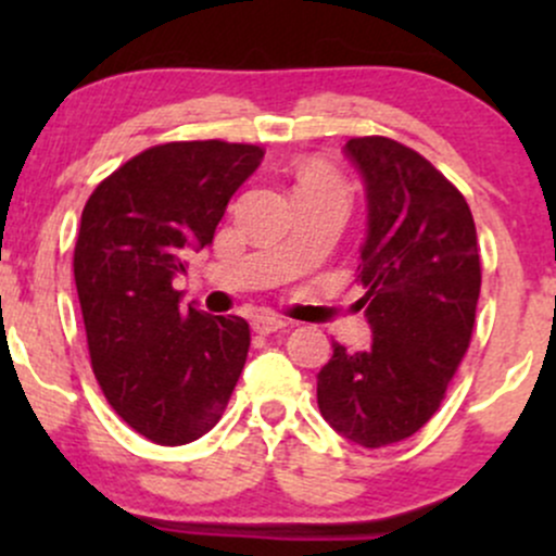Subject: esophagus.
I'll return each instance as SVG.
<instances>
[{"label":"esophagus","mask_w":556,"mask_h":556,"mask_svg":"<svg viewBox=\"0 0 556 556\" xmlns=\"http://www.w3.org/2000/svg\"><path fill=\"white\" fill-rule=\"evenodd\" d=\"M251 327H253V331H256V334H274V331H279L285 327V321L279 316H274V314H256V316H253Z\"/></svg>","instance_id":"34e87169"}]
</instances>
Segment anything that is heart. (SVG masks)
<instances>
[{"mask_svg": "<svg viewBox=\"0 0 556 556\" xmlns=\"http://www.w3.org/2000/svg\"><path fill=\"white\" fill-rule=\"evenodd\" d=\"M298 188H337V182L331 180L329 175H324V172L308 169L303 172V177H300Z\"/></svg>", "mask_w": 556, "mask_h": 556, "instance_id": "b5f03b06", "label": "heart"}]
</instances>
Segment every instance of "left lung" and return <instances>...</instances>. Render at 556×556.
<instances>
[{"label": "left lung", "mask_w": 556, "mask_h": 556, "mask_svg": "<svg viewBox=\"0 0 556 556\" xmlns=\"http://www.w3.org/2000/svg\"><path fill=\"white\" fill-rule=\"evenodd\" d=\"M344 151L366 185L358 303L374 342L361 353L331 344L316 394L331 429L376 450L442 405L473 334L481 258L468 201L418 151L381 136Z\"/></svg>", "instance_id": "8db88e82"}]
</instances>
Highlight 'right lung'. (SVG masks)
<instances>
[{"label":"right lung","instance_id":"obj_1","mask_svg":"<svg viewBox=\"0 0 556 556\" xmlns=\"http://www.w3.org/2000/svg\"><path fill=\"white\" fill-rule=\"evenodd\" d=\"M264 151L180 140L132 156L88 198L75 287L101 392L140 437L195 442L225 413L251 348L240 316L182 308L172 279L212 245L235 190Z\"/></svg>","mask_w":556,"mask_h":556}]
</instances>
